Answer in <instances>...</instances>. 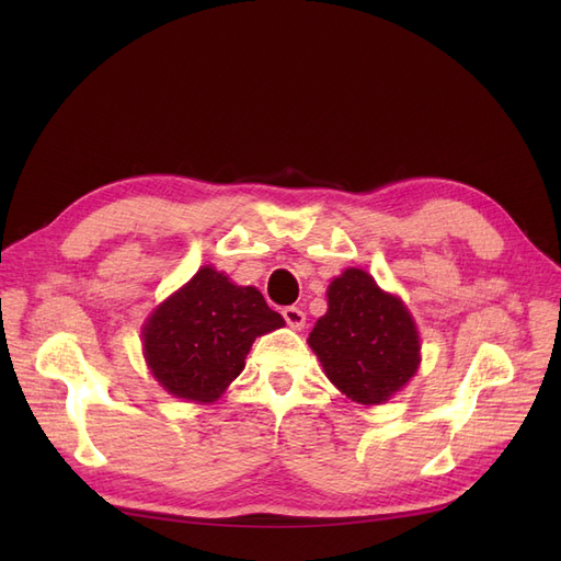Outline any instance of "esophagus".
<instances>
[{"mask_svg":"<svg viewBox=\"0 0 561 561\" xmlns=\"http://www.w3.org/2000/svg\"><path fill=\"white\" fill-rule=\"evenodd\" d=\"M283 318H285V322H287V325H290L293 330H301L304 322H307V313H304V311L297 309V307H285V309H283Z\"/></svg>","mask_w":561,"mask_h":561,"instance_id":"34e87169","label":"esophagus"}]
</instances>
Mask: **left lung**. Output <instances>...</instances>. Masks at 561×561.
Listing matches in <instances>:
<instances>
[{"label": "left lung", "instance_id": "8db88e82", "mask_svg": "<svg viewBox=\"0 0 561 561\" xmlns=\"http://www.w3.org/2000/svg\"><path fill=\"white\" fill-rule=\"evenodd\" d=\"M309 346L328 379L360 404L393 398L421 363L412 313L363 268H346L330 283L328 313L318 318Z\"/></svg>", "mask_w": 561, "mask_h": 561}]
</instances>
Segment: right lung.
Masks as SVG:
<instances>
[{"label":"right lung","mask_w":561,"mask_h":561,"mask_svg":"<svg viewBox=\"0 0 561 561\" xmlns=\"http://www.w3.org/2000/svg\"><path fill=\"white\" fill-rule=\"evenodd\" d=\"M283 325L257 287L233 285L213 266H201L147 318L142 351L168 393L215 402L243 371L254 339Z\"/></svg>","instance_id":"right-lung-1"}]
</instances>
